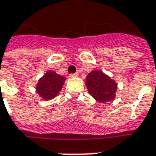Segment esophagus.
<instances>
[{"mask_svg":"<svg viewBox=\"0 0 156 156\" xmlns=\"http://www.w3.org/2000/svg\"><path fill=\"white\" fill-rule=\"evenodd\" d=\"M69 77H70V78H78V73H76L70 74Z\"/></svg>","mask_w":156,"mask_h":156,"instance_id":"1","label":"esophagus"}]
</instances>
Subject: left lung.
Listing matches in <instances>:
<instances>
[{"instance_id":"obj_1","label":"left lung","mask_w":156,"mask_h":156,"mask_svg":"<svg viewBox=\"0 0 156 156\" xmlns=\"http://www.w3.org/2000/svg\"><path fill=\"white\" fill-rule=\"evenodd\" d=\"M85 84L89 94L99 102H108L116 96L117 82L101 71L90 72L87 75Z\"/></svg>"}]
</instances>
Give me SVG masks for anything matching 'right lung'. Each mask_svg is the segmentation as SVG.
I'll return each mask as SVG.
<instances>
[{"label":"right lung","mask_w":156,"mask_h":156,"mask_svg":"<svg viewBox=\"0 0 156 156\" xmlns=\"http://www.w3.org/2000/svg\"><path fill=\"white\" fill-rule=\"evenodd\" d=\"M65 81V77L57 74L55 71L48 70L39 78L36 84V91L42 100H52L60 94Z\"/></svg>","instance_id":"right-lung-1"}]
</instances>
